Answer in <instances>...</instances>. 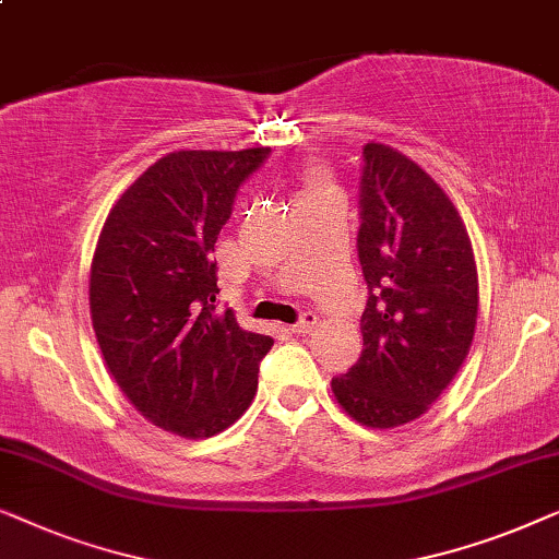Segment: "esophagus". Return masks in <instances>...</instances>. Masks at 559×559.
Segmentation results:
<instances>
[{
	"label": "esophagus",
	"mask_w": 559,
	"mask_h": 559,
	"mask_svg": "<svg viewBox=\"0 0 559 559\" xmlns=\"http://www.w3.org/2000/svg\"><path fill=\"white\" fill-rule=\"evenodd\" d=\"M317 324H319L317 313H313V311H304V313H301V319H298L296 324L290 326V332H294V334H309L311 329L317 326Z\"/></svg>",
	"instance_id": "34e87169"
}]
</instances>
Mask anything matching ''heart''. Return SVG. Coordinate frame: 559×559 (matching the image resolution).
<instances>
[{"label":"heart","instance_id":"1","mask_svg":"<svg viewBox=\"0 0 559 559\" xmlns=\"http://www.w3.org/2000/svg\"><path fill=\"white\" fill-rule=\"evenodd\" d=\"M324 192H334V187L329 185L324 177L313 171V175H306L304 177V190H301V198H298V200L313 198V194H324Z\"/></svg>","mask_w":559,"mask_h":559}]
</instances>
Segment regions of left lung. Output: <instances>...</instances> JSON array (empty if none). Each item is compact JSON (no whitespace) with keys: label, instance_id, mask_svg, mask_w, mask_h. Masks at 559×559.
Returning a JSON list of instances; mask_svg holds the SVG:
<instances>
[{"label":"left lung","instance_id":"left-lung-1","mask_svg":"<svg viewBox=\"0 0 559 559\" xmlns=\"http://www.w3.org/2000/svg\"><path fill=\"white\" fill-rule=\"evenodd\" d=\"M359 217L365 349L332 390L361 426L395 428L420 418L468 355L476 261L466 225L436 179L384 144L361 148Z\"/></svg>","mask_w":559,"mask_h":559}]
</instances>
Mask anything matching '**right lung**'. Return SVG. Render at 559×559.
<instances>
[{"label":"right lung","mask_w":559,"mask_h":559,"mask_svg":"<svg viewBox=\"0 0 559 559\" xmlns=\"http://www.w3.org/2000/svg\"><path fill=\"white\" fill-rule=\"evenodd\" d=\"M271 148L175 152L108 212L91 263L100 355L136 411L169 433L210 438L258 390L273 340L217 311V235Z\"/></svg>","instance_id":"add662e5"}]
</instances>
